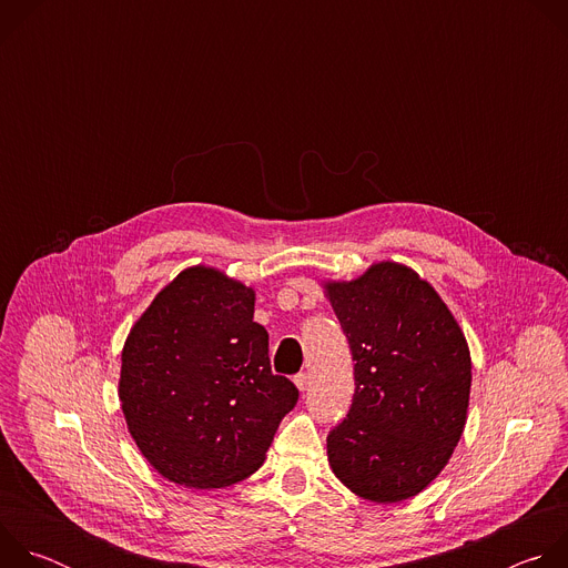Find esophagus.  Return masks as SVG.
Masks as SVG:
<instances>
[{
    "label": "esophagus",
    "instance_id": "esophagus-1",
    "mask_svg": "<svg viewBox=\"0 0 568 568\" xmlns=\"http://www.w3.org/2000/svg\"><path fill=\"white\" fill-rule=\"evenodd\" d=\"M294 384H296V388L303 393V390H307V386H310V375L307 373H298L296 377H294Z\"/></svg>",
    "mask_w": 568,
    "mask_h": 568
}]
</instances>
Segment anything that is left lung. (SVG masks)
<instances>
[{
    "mask_svg": "<svg viewBox=\"0 0 568 568\" xmlns=\"http://www.w3.org/2000/svg\"><path fill=\"white\" fill-rule=\"evenodd\" d=\"M355 362L353 407L328 436V463L357 497L399 504L449 463L469 407L467 339L440 294L412 267L379 261L323 281Z\"/></svg>",
    "mask_w": 568,
    "mask_h": 568,
    "instance_id": "obj_1",
    "label": "left lung"
}]
</instances>
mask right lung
<instances>
[{
  "label": "right lung",
  "mask_w": 568,
  "mask_h": 568,
  "mask_svg": "<svg viewBox=\"0 0 568 568\" xmlns=\"http://www.w3.org/2000/svg\"><path fill=\"white\" fill-rule=\"evenodd\" d=\"M256 290L217 267L182 270L134 321L119 399L132 440L164 478L193 490L252 476L294 409L274 375Z\"/></svg>",
  "instance_id": "add662e5"
}]
</instances>
